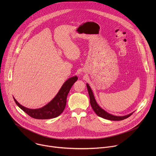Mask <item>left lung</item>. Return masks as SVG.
Instances as JSON below:
<instances>
[{
    "mask_svg": "<svg viewBox=\"0 0 156 156\" xmlns=\"http://www.w3.org/2000/svg\"><path fill=\"white\" fill-rule=\"evenodd\" d=\"M86 86L87 88V91L89 93V96H90V104L93 109V110L95 112V113L100 117H102L103 119L109 120H113V121H119V120H122L125 119H127L129 117L130 115H131L133 112H131L128 115H123V116H117V115H114L110 114L108 112H107L105 110H104L103 108H102L97 103L94 96L93 94V91L91 90V89L87 83H86Z\"/></svg>",
    "mask_w": 156,
    "mask_h": 156,
    "instance_id": "left-lung-1",
    "label": "left lung"
}]
</instances>
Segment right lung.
Masks as SVG:
<instances>
[{
  "label": "right lung",
  "instance_id": "right-lung-1",
  "mask_svg": "<svg viewBox=\"0 0 156 156\" xmlns=\"http://www.w3.org/2000/svg\"><path fill=\"white\" fill-rule=\"evenodd\" d=\"M78 77L74 76L69 78L62 86L57 95L48 104L44 107L31 109L21 105L14 98L16 104L25 113L30 117L36 119H50L59 116L65 108L66 104V97L73 84L77 81Z\"/></svg>",
  "mask_w": 156,
  "mask_h": 156
}]
</instances>
